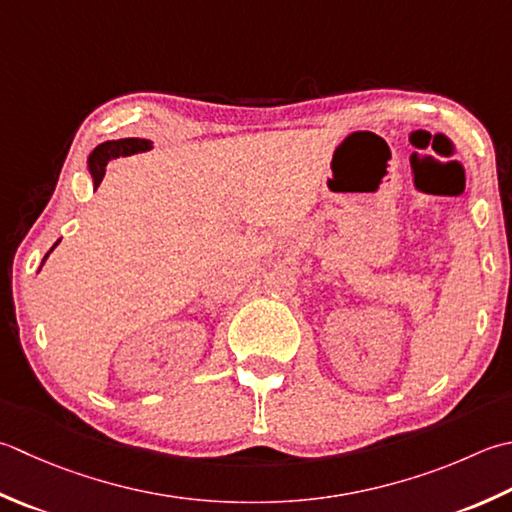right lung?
Returning <instances> with one entry per match:
<instances>
[{"label":"right lung","instance_id":"obj_1","mask_svg":"<svg viewBox=\"0 0 512 512\" xmlns=\"http://www.w3.org/2000/svg\"><path fill=\"white\" fill-rule=\"evenodd\" d=\"M150 148H153V142H148V139H139V137L110 139V142L99 144L93 153L88 155V170H90V175H93L95 186L104 179L108 162H113V159H117V157L146 153V150H150ZM46 257H44V262H46Z\"/></svg>","mask_w":512,"mask_h":512}]
</instances>
